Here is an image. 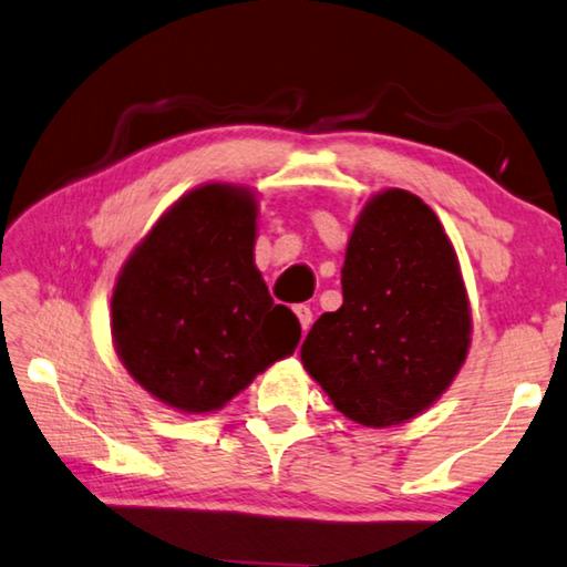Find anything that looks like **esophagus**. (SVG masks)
Masks as SVG:
<instances>
[{
	"mask_svg": "<svg viewBox=\"0 0 567 567\" xmlns=\"http://www.w3.org/2000/svg\"><path fill=\"white\" fill-rule=\"evenodd\" d=\"M293 313H296V319H299V323H301V329H303V333L309 331V326L313 323V313H311V309L309 306H296L293 309Z\"/></svg>",
	"mask_w": 567,
	"mask_h": 567,
	"instance_id": "1",
	"label": "esophagus"
}]
</instances>
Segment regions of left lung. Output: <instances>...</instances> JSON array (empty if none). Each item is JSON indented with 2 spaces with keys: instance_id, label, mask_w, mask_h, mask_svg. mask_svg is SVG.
Listing matches in <instances>:
<instances>
[{
  "instance_id": "8db88e82",
  "label": "left lung",
  "mask_w": 567,
  "mask_h": 567,
  "mask_svg": "<svg viewBox=\"0 0 567 567\" xmlns=\"http://www.w3.org/2000/svg\"><path fill=\"white\" fill-rule=\"evenodd\" d=\"M341 289V309L306 336L303 369L336 411L369 429L431 409L465 363L473 329L458 256L433 208L403 188L369 198Z\"/></svg>"
}]
</instances>
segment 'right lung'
Here are the masks:
<instances>
[{"mask_svg":"<svg viewBox=\"0 0 567 567\" xmlns=\"http://www.w3.org/2000/svg\"><path fill=\"white\" fill-rule=\"evenodd\" d=\"M256 216L246 186H196L158 218L116 278L118 359L176 411H218L299 346V319L274 303L254 264Z\"/></svg>","mask_w":567,"mask_h":567,"instance_id":"right-lung-1","label":"right lung"}]
</instances>
